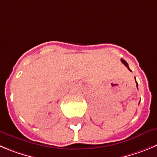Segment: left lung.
I'll return each mask as SVG.
<instances>
[{
  "mask_svg": "<svg viewBox=\"0 0 157 157\" xmlns=\"http://www.w3.org/2000/svg\"><path fill=\"white\" fill-rule=\"evenodd\" d=\"M121 63H122L124 64V65H125V67H126L127 68H128V70H130L129 67H128V63H127L125 62V60H124V59H121ZM130 71H131V70H130ZM136 86H137V88H138V83H137V82H136Z\"/></svg>",
  "mask_w": 157,
  "mask_h": 157,
  "instance_id": "8db88e82",
  "label": "left lung"
}]
</instances>
